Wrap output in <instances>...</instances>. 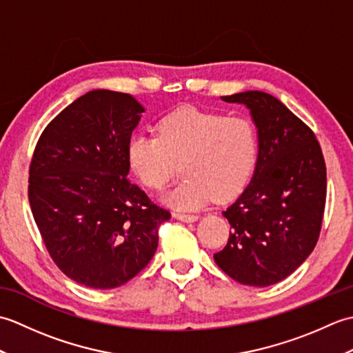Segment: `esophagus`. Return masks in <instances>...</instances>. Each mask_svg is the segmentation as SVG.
Returning <instances> with one entry per match:
<instances>
[{
  "label": "esophagus",
  "mask_w": 353,
  "mask_h": 353,
  "mask_svg": "<svg viewBox=\"0 0 353 353\" xmlns=\"http://www.w3.org/2000/svg\"><path fill=\"white\" fill-rule=\"evenodd\" d=\"M172 216H174V219H177L179 221H183V223H194V221L199 220L197 215H190V214L174 212V214H172Z\"/></svg>",
  "instance_id": "esophagus-1"
}]
</instances>
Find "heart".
I'll list each match as a JSON object with an SVG mask.
<instances>
[{
	"instance_id": "1",
	"label": "heart",
	"mask_w": 353,
	"mask_h": 353,
	"mask_svg": "<svg viewBox=\"0 0 353 353\" xmlns=\"http://www.w3.org/2000/svg\"><path fill=\"white\" fill-rule=\"evenodd\" d=\"M259 156V134L250 118L224 117L182 108L163 117L157 137L134 133L127 142V162L139 182L159 190L181 165L183 181L162 196L181 211H194L212 197L238 196L253 176Z\"/></svg>"
}]
</instances>
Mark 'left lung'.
Here are the masks:
<instances>
[{
  "instance_id": "left-lung-1",
  "label": "left lung",
  "mask_w": 353,
  "mask_h": 353,
  "mask_svg": "<svg viewBox=\"0 0 353 353\" xmlns=\"http://www.w3.org/2000/svg\"><path fill=\"white\" fill-rule=\"evenodd\" d=\"M244 104L259 134L250 183L223 216L232 232L214 259L250 287L281 282L316 247L326 201V165L316 134L276 97L245 91L221 97Z\"/></svg>"
}]
</instances>
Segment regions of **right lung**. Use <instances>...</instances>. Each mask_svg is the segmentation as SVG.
<instances>
[{"mask_svg":"<svg viewBox=\"0 0 353 353\" xmlns=\"http://www.w3.org/2000/svg\"><path fill=\"white\" fill-rule=\"evenodd\" d=\"M144 112L130 94L89 91L45 127L30 163L28 200L50 256L89 288L137 276L171 216L127 179V142Z\"/></svg>","mask_w":353,"mask_h":353,"instance_id":"add662e5","label":"right lung"}]
</instances>
